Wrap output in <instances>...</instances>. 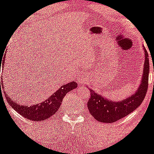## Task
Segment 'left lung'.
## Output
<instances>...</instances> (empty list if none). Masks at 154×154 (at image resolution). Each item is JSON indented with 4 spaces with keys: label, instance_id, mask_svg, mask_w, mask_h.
<instances>
[{
    "label": "left lung",
    "instance_id": "8db88e82",
    "mask_svg": "<svg viewBox=\"0 0 154 154\" xmlns=\"http://www.w3.org/2000/svg\"><path fill=\"white\" fill-rule=\"evenodd\" d=\"M145 64L143 76L140 88L134 95L119 102L108 100L98 94L94 91L90 90V98L88 101L89 112L95 119L105 123H111L128 116L137 109L144 100L148 87L149 75V59L148 51L145 48Z\"/></svg>",
    "mask_w": 154,
    "mask_h": 154
}]
</instances>
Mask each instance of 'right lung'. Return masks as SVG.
<instances>
[{
  "label": "right lung",
  "mask_w": 154,
  "mask_h": 154,
  "mask_svg": "<svg viewBox=\"0 0 154 154\" xmlns=\"http://www.w3.org/2000/svg\"><path fill=\"white\" fill-rule=\"evenodd\" d=\"M3 85L2 81L0 82V88ZM77 84L74 81L69 82L66 85H63L54 94H53L46 101L42 102L39 104L33 105L32 106H20L18 103L13 102L10 97L5 94V97L6 98L8 103L10 104L14 111L18 112L20 115L24 116L26 119L33 121H41L48 119L50 116L54 115V114L59 109L63 99L69 91L77 88Z\"/></svg>",
  "instance_id": "obj_1"
}]
</instances>
